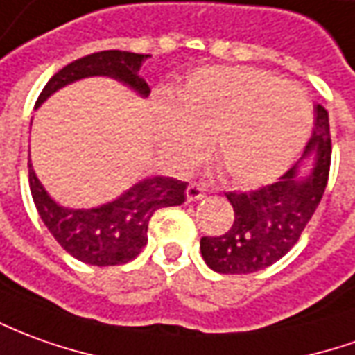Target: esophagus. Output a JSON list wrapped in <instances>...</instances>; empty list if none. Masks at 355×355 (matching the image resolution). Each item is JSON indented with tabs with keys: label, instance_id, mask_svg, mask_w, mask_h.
<instances>
[{
	"label": "esophagus",
	"instance_id": "34e87169",
	"mask_svg": "<svg viewBox=\"0 0 355 355\" xmlns=\"http://www.w3.org/2000/svg\"><path fill=\"white\" fill-rule=\"evenodd\" d=\"M207 193H209V187H207V183H201V182L189 183V185H187V189H185L187 201H199V199H202Z\"/></svg>",
	"mask_w": 355,
	"mask_h": 355
}]
</instances>
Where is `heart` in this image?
Wrapping results in <instances>:
<instances>
[{"label":"heart","mask_w":355,"mask_h":355,"mask_svg":"<svg viewBox=\"0 0 355 355\" xmlns=\"http://www.w3.org/2000/svg\"><path fill=\"white\" fill-rule=\"evenodd\" d=\"M311 129L304 92L251 67L197 71L162 112L164 148L189 166L207 141L218 170L238 185H263L284 173Z\"/></svg>","instance_id":"b5f03b06"}]
</instances>
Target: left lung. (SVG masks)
I'll use <instances>...</instances> for the list:
<instances>
[{
    "label": "left lung",
    "mask_w": 355,
    "mask_h": 355,
    "mask_svg": "<svg viewBox=\"0 0 355 355\" xmlns=\"http://www.w3.org/2000/svg\"><path fill=\"white\" fill-rule=\"evenodd\" d=\"M315 153L307 178H297V166L275 183L253 191H228L234 224L222 236L201 238L205 263L220 275H249L275 265L294 248L322 199L331 172L329 112L315 106L313 137L305 154Z\"/></svg>",
    "instance_id": "left-lung-1"
}]
</instances>
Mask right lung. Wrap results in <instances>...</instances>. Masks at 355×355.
Returning <instances> with one entry per match:
<instances>
[{
    "label": "right lung",
    "instance_id": "obj_1",
    "mask_svg": "<svg viewBox=\"0 0 355 355\" xmlns=\"http://www.w3.org/2000/svg\"><path fill=\"white\" fill-rule=\"evenodd\" d=\"M148 53L106 50L75 60L51 77L36 100L40 106L61 87L94 75L121 80L148 96V85L139 77V69ZM28 183L40 218L61 248L83 263L96 266H116L135 259L148 241V222L158 209L178 207L185 201L187 183L173 178H148L137 183L116 201L98 209L69 210L50 199L38 182L28 160Z\"/></svg>",
    "mask_w": 355,
    "mask_h": 355
}]
</instances>
